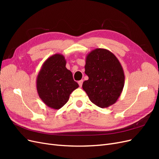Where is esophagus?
Returning <instances> with one entry per match:
<instances>
[{"mask_svg": "<svg viewBox=\"0 0 159 159\" xmlns=\"http://www.w3.org/2000/svg\"><path fill=\"white\" fill-rule=\"evenodd\" d=\"M83 81H84L83 80H80V81H78V84H79V85H80V87H81V86H82Z\"/></svg>", "mask_w": 159, "mask_h": 159, "instance_id": "1", "label": "esophagus"}]
</instances>
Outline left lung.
Masks as SVG:
<instances>
[{
	"label": "left lung",
	"mask_w": 159,
	"mask_h": 159,
	"mask_svg": "<svg viewBox=\"0 0 159 159\" xmlns=\"http://www.w3.org/2000/svg\"><path fill=\"white\" fill-rule=\"evenodd\" d=\"M85 74L89 79L82 88L93 103L107 108L116 103L125 84L123 67L111 52L96 48L86 56Z\"/></svg>",
	"instance_id": "8db88e82"
}]
</instances>
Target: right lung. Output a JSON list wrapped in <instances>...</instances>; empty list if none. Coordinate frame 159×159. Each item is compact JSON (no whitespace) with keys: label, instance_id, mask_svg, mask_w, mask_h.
I'll return each instance as SVG.
<instances>
[{"label":"right lung","instance_id":"obj_1","mask_svg":"<svg viewBox=\"0 0 159 159\" xmlns=\"http://www.w3.org/2000/svg\"><path fill=\"white\" fill-rule=\"evenodd\" d=\"M66 65L65 57L56 54L44 62L37 75L38 94L44 104L53 109L63 107L71 93L79 87Z\"/></svg>","mask_w":159,"mask_h":159}]
</instances>
